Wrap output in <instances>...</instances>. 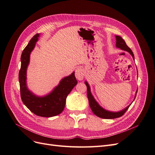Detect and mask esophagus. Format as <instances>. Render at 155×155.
Listing matches in <instances>:
<instances>
[{
  "instance_id": "34e87169",
  "label": "esophagus",
  "mask_w": 155,
  "mask_h": 155,
  "mask_svg": "<svg viewBox=\"0 0 155 155\" xmlns=\"http://www.w3.org/2000/svg\"><path fill=\"white\" fill-rule=\"evenodd\" d=\"M75 76L78 80H82L84 78V70L82 68L79 67L76 69V73H75Z\"/></svg>"
}]
</instances>
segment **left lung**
Masks as SVG:
<instances>
[{
  "label": "left lung",
  "instance_id": "8db88e82",
  "mask_svg": "<svg viewBox=\"0 0 155 155\" xmlns=\"http://www.w3.org/2000/svg\"><path fill=\"white\" fill-rule=\"evenodd\" d=\"M116 46L117 48H119L121 50L128 51V52L132 55V57L133 59L134 60V56L133 54V52L131 50V49L128 47V46L126 45L125 41L121 38L120 36L118 35H116ZM85 85L87 88V97L88 99V102H89V105L91 107V109L92 111L93 112V113L97 116L100 117L101 118H105V119H114L116 118H119V117L123 116L125 112L127 111V110L128 109V108L130 107L131 104L127 107L125 109H123L122 110H120L119 112H110L109 110H107L104 109V108H102L99 104H97V102L95 100L94 97H93L92 93L91 92V88L90 86H89L88 83L87 81H85ZM138 90L137 91V92ZM137 92H136L135 97L137 96Z\"/></svg>",
  "mask_w": 155,
  "mask_h": 155
}]
</instances>
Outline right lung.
<instances>
[{"label": "right lung", "instance_id": "obj_1", "mask_svg": "<svg viewBox=\"0 0 155 155\" xmlns=\"http://www.w3.org/2000/svg\"><path fill=\"white\" fill-rule=\"evenodd\" d=\"M39 37V34L33 37L21 54V66L18 74L21 97L23 104L35 115L52 117L63 112L67 97L77 85L78 81L74 72L70 76L63 78L59 85L45 96H37L28 90L26 85V70L30 62V54L34 50Z\"/></svg>", "mask_w": 155, "mask_h": 155}]
</instances>
